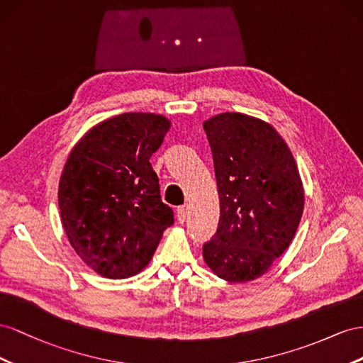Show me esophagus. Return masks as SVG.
Masks as SVG:
<instances>
[{"mask_svg":"<svg viewBox=\"0 0 363 363\" xmlns=\"http://www.w3.org/2000/svg\"><path fill=\"white\" fill-rule=\"evenodd\" d=\"M187 214H189V205H181L178 206V210H176V217H178V220L181 223H184L185 219H187Z\"/></svg>","mask_w":363,"mask_h":363,"instance_id":"1","label":"esophagus"}]
</instances>
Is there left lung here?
I'll use <instances>...</instances> for the list:
<instances>
[{
  "instance_id": "1",
  "label": "left lung",
  "mask_w": 363,
  "mask_h": 363,
  "mask_svg": "<svg viewBox=\"0 0 363 363\" xmlns=\"http://www.w3.org/2000/svg\"><path fill=\"white\" fill-rule=\"evenodd\" d=\"M203 129L220 201L217 231L202 247L205 263L226 281H251L291 245L304 210L303 182L271 124L225 112Z\"/></svg>"
}]
</instances>
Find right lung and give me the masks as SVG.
<instances>
[{
    "label": "right lung",
    "instance_id": "1",
    "mask_svg": "<svg viewBox=\"0 0 363 363\" xmlns=\"http://www.w3.org/2000/svg\"><path fill=\"white\" fill-rule=\"evenodd\" d=\"M169 128L157 113H121L92 128L67 160L62 225L77 255L103 277L141 272L174 222L150 164Z\"/></svg>",
    "mask_w": 363,
    "mask_h": 363
}]
</instances>
